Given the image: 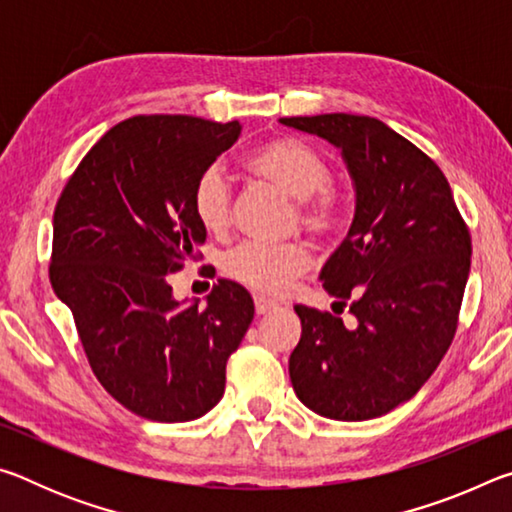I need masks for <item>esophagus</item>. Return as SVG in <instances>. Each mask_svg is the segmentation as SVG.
Instances as JSON below:
<instances>
[{
    "instance_id": "esophagus-1",
    "label": "esophagus",
    "mask_w": 512,
    "mask_h": 512,
    "mask_svg": "<svg viewBox=\"0 0 512 512\" xmlns=\"http://www.w3.org/2000/svg\"><path fill=\"white\" fill-rule=\"evenodd\" d=\"M273 309H277V302L268 300V298H264V296H255V311H257L259 316L268 314V311H273Z\"/></svg>"
}]
</instances>
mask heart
<instances>
[{
  "instance_id": "obj_1",
  "label": "heart",
  "mask_w": 512,
  "mask_h": 512,
  "mask_svg": "<svg viewBox=\"0 0 512 512\" xmlns=\"http://www.w3.org/2000/svg\"><path fill=\"white\" fill-rule=\"evenodd\" d=\"M248 171L280 187L298 201V221L311 235H329L339 223V198L332 183V167L323 153L293 137H277L250 151ZM192 210L212 235L228 230L232 219V187L221 167H207L196 178ZM309 253L302 244H262L246 241L223 259L228 277L266 296H280L307 271Z\"/></svg>"
}]
</instances>
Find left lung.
I'll return each mask as SVG.
<instances>
[{
    "instance_id": "8db88e82",
    "label": "left lung",
    "mask_w": 512,
    "mask_h": 512,
    "mask_svg": "<svg viewBox=\"0 0 512 512\" xmlns=\"http://www.w3.org/2000/svg\"><path fill=\"white\" fill-rule=\"evenodd\" d=\"M341 149L357 192L348 237L320 271L343 318L296 305L302 334L289 375L329 420L379 418L420 391L452 345L472 239L445 173L375 117H284Z\"/></svg>"
}]
</instances>
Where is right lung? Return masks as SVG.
Listing matches in <instances>:
<instances>
[{"label":"right lung","instance_id":"1","mask_svg":"<svg viewBox=\"0 0 512 512\" xmlns=\"http://www.w3.org/2000/svg\"><path fill=\"white\" fill-rule=\"evenodd\" d=\"M239 135V121L189 115L119 121L56 203L51 287L101 386L146 420L187 422L216 406L253 323L237 282L219 280L205 307L180 305L167 282L207 237L192 210L196 178Z\"/></svg>","mask_w":512,"mask_h":512}]
</instances>
